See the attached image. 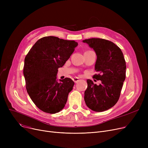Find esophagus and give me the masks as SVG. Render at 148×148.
Listing matches in <instances>:
<instances>
[{"label":"esophagus","mask_w":148,"mask_h":148,"mask_svg":"<svg viewBox=\"0 0 148 148\" xmlns=\"http://www.w3.org/2000/svg\"><path fill=\"white\" fill-rule=\"evenodd\" d=\"M73 80L74 82V83H78L79 82L80 80H79V78H77V77H74V78L73 79Z\"/></svg>","instance_id":"esophagus-1"}]
</instances>
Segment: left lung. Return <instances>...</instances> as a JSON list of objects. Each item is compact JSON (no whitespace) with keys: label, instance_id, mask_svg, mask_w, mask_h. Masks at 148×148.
I'll return each instance as SVG.
<instances>
[{"label":"left lung","instance_id":"left-lung-1","mask_svg":"<svg viewBox=\"0 0 148 148\" xmlns=\"http://www.w3.org/2000/svg\"><path fill=\"white\" fill-rule=\"evenodd\" d=\"M94 49L97 54L94 77L101 81L99 85L87 80L84 101L93 111L101 112L113 107L119 98L125 79L126 63L119 47L112 41L101 38L83 40Z\"/></svg>","mask_w":148,"mask_h":148}]
</instances>
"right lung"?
I'll list each match as a JSON object with an SVG mask.
<instances>
[{"label":"right lung","mask_w":148,"mask_h":148,"mask_svg":"<svg viewBox=\"0 0 148 148\" xmlns=\"http://www.w3.org/2000/svg\"><path fill=\"white\" fill-rule=\"evenodd\" d=\"M78 43L56 36L43 37L25 59L23 74L28 94L36 107L54 114L65 107L74 82L69 78L58 82V68L63 66Z\"/></svg>","instance_id":"1"}]
</instances>
